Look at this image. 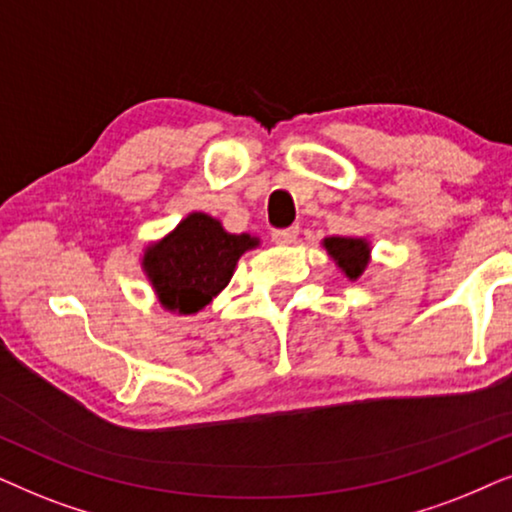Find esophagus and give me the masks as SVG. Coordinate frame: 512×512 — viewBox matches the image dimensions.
Wrapping results in <instances>:
<instances>
[{
  "instance_id": "obj_1",
  "label": "esophagus",
  "mask_w": 512,
  "mask_h": 512,
  "mask_svg": "<svg viewBox=\"0 0 512 512\" xmlns=\"http://www.w3.org/2000/svg\"><path fill=\"white\" fill-rule=\"evenodd\" d=\"M271 236H274V241L281 243V245L292 243L299 236V227H297V224H292V227H285V229H274V231H271Z\"/></svg>"
}]
</instances>
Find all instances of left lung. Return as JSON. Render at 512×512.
I'll return each instance as SVG.
<instances>
[{"label":"left lung","mask_w":512,"mask_h":512,"mask_svg":"<svg viewBox=\"0 0 512 512\" xmlns=\"http://www.w3.org/2000/svg\"><path fill=\"white\" fill-rule=\"evenodd\" d=\"M325 248L349 278H358L365 271L370 248L363 238H325Z\"/></svg>","instance_id":"1"}]
</instances>
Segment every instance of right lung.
Returning <instances> with one entry per match:
<instances>
[{
    "instance_id": "obj_1",
    "label": "right lung",
    "mask_w": 512,
    "mask_h": 512,
    "mask_svg": "<svg viewBox=\"0 0 512 512\" xmlns=\"http://www.w3.org/2000/svg\"><path fill=\"white\" fill-rule=\"evenodd\" d=\"M257 238L227 234L222 224L192 213L173 234L145 252V271L159 302L170 311L196 313L229 283L238 257L255 248Z\"/></svg>"
}]
</instances>
